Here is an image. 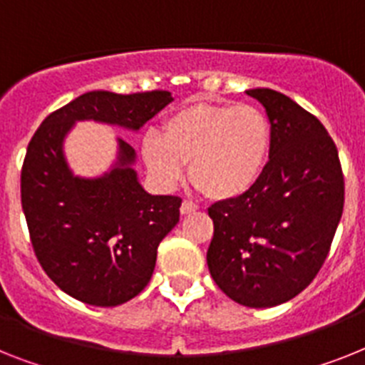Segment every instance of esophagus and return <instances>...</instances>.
<instances>
[{
  "instance_id": "1",
  "label": "esophagus",
  "mask_w": 365,
  "mask_h": 365,
  "mask_svg": "<svg viewBox=\"0 0 365 365\" xmlns=\"http://www.w3.org/2000/svg\"><path fill=\"white\" fill-rule=\"evenodd\" d=\"M197 210H198L197 204H192V202H189V200H183L182 206H180L182 215H187V213H191V211H197Z\"/></svg>"
}]
</instances>
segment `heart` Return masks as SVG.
<instances>
[{
	"instance_id": "1",
	"label": "heart",
	"mask_w": 365,
	"mask_h": 365,
	"mask_svg": "<svg viewBox=\"0 0 365 365\" xmlns=\"http://www.w3.org/2000/svg\"><path fill=\"white\" fill-rule=\"evenodd\" d=\"M272 125L252 103L195 102L167 116L140 143L150 176L173 187L189 163L191 182L217 200L237 198L258 183L269 163Z\"/></svg>"
}]
</instances>
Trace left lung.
I'll use <instances>...</instances> for the list:
<instances>
[{
    "label": "left lung",
    "instance_id": "obj_1",
    "mask_svg": "<svg viewBox=\"0 0 365 365\" xmlns=\"http://www.w3.org/2000/svg\"><path fill=\"white\" fill-rule=\"evenodd\" d=\"M247 94L271 120V155L249 192L207 210V267L232 301L271 308L299 295L323 267L344 213L345 183L338 148L312 113L271 88Z\"/></svg>",
    "mask_w": 365,
    "mask_h": 365
}]
</instances>
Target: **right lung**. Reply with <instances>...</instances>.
I'll use <instances>...</instances> for the list:
<instances>
[{"instance_id":"right-lung-1","label":"right lung","mask_w":365,"mask_h":365,"mask_svg":"<svg viewBox=\"0 0 365 365\" xmlns=\"http://www.w3.org/2000/svg\"><path fill=\"white\" fill-rule=\"evenodd\" d=\"M173 102L168 91L81 94L44 118L21 167V207L46 274L70 297L118 306L152 278L158 247L178 225L182 198L148 195L133 170L135 150L118 139L115 167L103 176H73L63 140L78 120L140 130Z\"/></svg>"}]
</instances>
